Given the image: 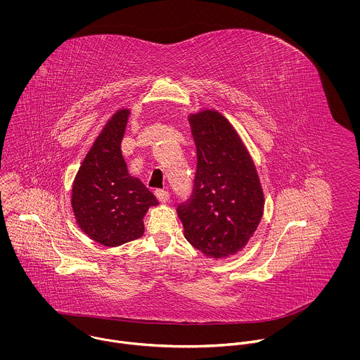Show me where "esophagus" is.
Wrapping results in <instances>:
<instances>
[{
  "instance_id": "obj_1",
  "label": "esophagus",
  "mask_w": 360,
  "mask_h": 360,
  "mask_svg": "<svg viewBox=\"0 0 360 360\" xmlns=\"http://www.w3.org/2000/svg\"><path fill=\"white\" fill-rule=\"evenodd\" d=\"M155 194H156V197L160 202H167L169 198H170V194H169L167 190H158Z\"/></svg>"
}]
</instances>
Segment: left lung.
<instances>
[{
    "label": "left lung",
    "mask_w": 360,
    "mask_h": 360,
    "mask_svg": "<svg viewBox=\"0 0 360 360\" xmlns=\"http://www.w3.org/2000/svg\"><path fill=\"white\" fill-rule=\"evenodd\" d=\"M197 172L190 198L177 207L184 236L206 257L234 255L257 230L263 191L257 169L219 112L190 116Z\"/></svg>",
    "instance_id": "obj_1"
}]
</instances>
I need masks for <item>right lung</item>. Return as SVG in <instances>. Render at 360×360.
Masks as SVG:
<instances>
[{
  "label": "right lung",
  "instance_id": "1",
  "mask_svg": "<svg viewBox=\"0 0 360 360\" xmlns=\"http://www.w3.org/2000/svg\"><path fill=\"white\" fill-rule=\"evenodd\" d=\"M129 110L116 112L84 158L72 190L79 227L94 241L117 247L144 234L143 217L158 204L154 194L127 173L120 153Z\"/></svg>",
  "mask_w": 360,
  "mask_h": 360
}]
</instances>
